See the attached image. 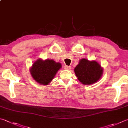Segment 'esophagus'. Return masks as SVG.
Returning a JSON list of instances; mask_svg holds the SVG:
<instances>
[{
    "label": "esophagus",
    "instance_id": "34e87169",
    "mask_svg": "<svg viewBox=\"0 0 128 128\" xmlns=\"http://www.w3.org/2000/svg\"><path fill=\"white\" fill-rule=\"evenodd\" d=\"M64 68L65 70H70L71 69V66H64Z\"/></svg>",
    "mask_w": 128,
    "mask_h": 128
}]
</instances>
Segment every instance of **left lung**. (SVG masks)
I'll list each match as a JSON object with an SVG mask.
<instances>
[{"instance_id":"left-lung-1","label":"left lung","mask_w":128,"mask_h":128,"mask_svg":"<svg viewBox=\"0 0 128 128\" xmlns=\"http://www.w3.org/2000/svg\"><path fill=\"white\" fill-rule=\"evenodd\" d=\"M74 70L78 80L84 85L95 83L102 77L103 71L98 62L85 58L80 60Z\"/></svg>"}]
</instances>
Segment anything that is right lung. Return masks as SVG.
<instances>
[{
  "label": "right lung",
  "mask_w": 128,
  "mask_h": 128,
  "mask_svg": "<svg viewBox=\"0 0 128 128\" xmlns=\"http://www.w3.org/2000/svg\"><path fill=\"white\" fill-rule=\"evenodd\" d=\"M61 64L52 60H38L33 64L30 73L36 82L44 85H48L54 78Z\"/></svg>",
  "instance_id": "right-lung-1"
}]
</instances>
